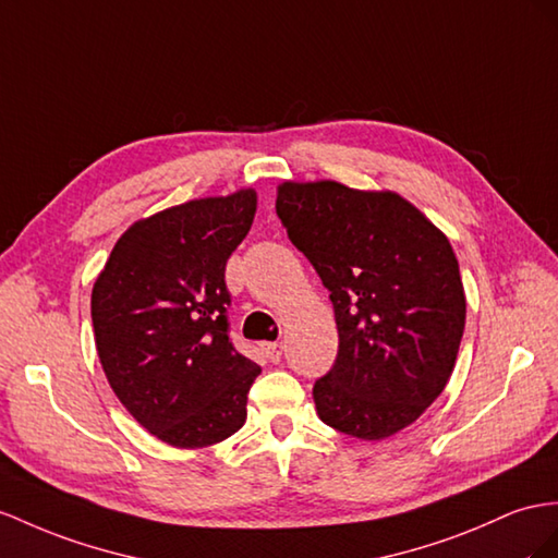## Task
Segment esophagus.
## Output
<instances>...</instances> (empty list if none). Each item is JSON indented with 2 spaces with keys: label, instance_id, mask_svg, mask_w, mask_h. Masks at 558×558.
I'll return each instance as SVG.
<instances>
[{
  "label": "esophagus",
  "instance_id": "34e87169",
  "mask_svg": "<svg viewBox=\"0 0 558 558\" xmlns=\"http://www.w3.org/2000/svg\"><path fill=\"white\" fill-rule=\"evenodd\" d=\"M264 351H266V355H268L270 361L278 363L282 359V341H266Z\"/></svg>",
  "mask_w": 558,
  "mask_h": 558
}]
</instances>
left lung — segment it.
I'll return each mask as SVG.
<instances>
[{"label":"left lung","mask_w":558,"mask_h":558,"mask_svg":"<svg viewBox=\"0 0 558 558\" xmlns=\"http://www.w3.org/2000/svg\"><path fill=\"white\" fill-rule=\"evenodd\" d=\"M276 211L330 290L335 367L313 387L318 417L381 440L446 389L464 335L466 296L448 235L393 191L282 181Z\"/></svg>","instance_id":"left-lung-1"}]
</instances>
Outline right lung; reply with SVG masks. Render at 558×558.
<instances>
[{"label": "right lung", "instance_id": "obj_1", "mask_svg": "<svg viewBox=\"0 0 558 558\" xmlns=\"http://www.w3.org/2000/svg\"><path fill=\"white\" fill-rule=\"evenodd\" d=\"M256 191L197 197L134 221L92 290L98 361L130 415L174 448H207L247 420L262 367L228 339L223 270Z\"/></svg>", "mask_w": 558, "mask_h": 558}]
</instances>
